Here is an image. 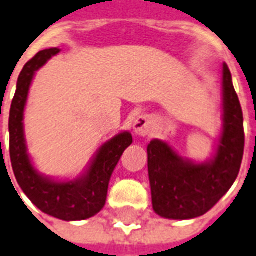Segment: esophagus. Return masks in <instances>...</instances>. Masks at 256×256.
<instances>
[{
	"instance_id": "obj_1",
	"label": "esophagus",
	"mask_w": 256,
	"mask_h": 256,
	"mask_svg": "<svg viewBox=\"0 0 256 256\" xmlns=\"http://www.w3.org/2000/svg\"><path fill=\"white\" fill-rule=\"evenodd\" d=\"M152 126H153V120H152V116H149V115H140L132 124L134 132L140 136H148L150 130H152Z\"/></svg>"
}]
</instances>
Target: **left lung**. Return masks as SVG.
Segmentation results:
<instances>
[{
  "label": "left lung",
  "mask_w": 256,
  "mask_h": 256,
  "mask_svg": "<svg viewBox=\"0 0 256 256\" xmlns=\"http://www.w3.org/2000/svg\"><path fill=\"white\" fill-rule=\"evenodd\" d=\"M222 91L223 128L212 158L202 162L182 158L160 140L148 145L152 202L161 218L189 220L202 216L236 180L244 152L243 112L226 63L222 70Z\"/></svg>",
  "instance_id": "obj_1"
}]
</instances>
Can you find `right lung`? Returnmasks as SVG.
I'll return each instance as SVG.
<instances>
[{
  "label": "right lung",
  "mask_w": 256,
  "mask_h": 256,
  "mask_svg": "<svg viewBox=\"0 0 256 256\" xmlns=\"http://www.w3.org/2000/svg\"><path fill=\"white\" fill-rule=\"evenodd\" d=\"M58 52V48L40 50L20 74L9 114V152L16 180L29 200L44 214L75 222L90 219L102 210L111 174L120 156L132 144V136L128 132L112 136L100 146L87 170L75 180H54L37 172L25 141L24 111L34 74Z\"/></svg>",
  "instance_id": "right-lung-1"
}]
</instances>
